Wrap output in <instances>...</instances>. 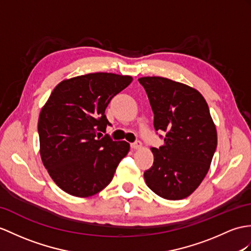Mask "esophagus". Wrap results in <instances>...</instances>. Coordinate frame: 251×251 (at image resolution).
<instances>
[{"label": "esophagus", "mask_w": 251, "mask_h": 251, "mask_svg": "<svg viewBox=\"0 0 251 251\" xmlns=\"http://www.w3.org/2000/svg\"><path fill=\"white\" fill-rule=\"evenodd\" d=\"M140 147H142V142H139V140H136L135 143H133V144H131V148L133 149V150H136V149H139Z\"/></svg>", "instance_id": "obj_1"}]
</instances>
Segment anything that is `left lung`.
<instances>
[{"label":"left lung","instance_id":"8db88e82","mask_svg":"<svg viewBox=\"0 0 251 251\" xmlns=\"http://www.w3.org/2000/svg\"><path fill=\"white\" fill-rule=\"evenodd\" d=\"M154 114L155 131L164 145L151 148L153 165L146 170L147 185L158 196H189L209 172L217 147V132L204 98L185 84L161 76L138 78Z\"/></svg>","mask_w":251,"mask_h":251}]
</instances>
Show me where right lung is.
I'll use <instances>...</instances> for the list:
<instances>
[{"label": "right lung", "mask_w": 251, "mask_h": 251, "mask_svg": "<svg viewBox=\"0 0 251 251\" xmlns=\"http://www.w3.org/2000/svg\"><path fill=\"white\" fill-rule=\"evenodd\" d=\"M129 75L97 72L60 82L38 120L42 163L57 186L75 197H89L111 183L130 150L105 133V108L132 82ZM98 137L97 138L96 136Z\"/></svg>", "instance_id": "obj_1"}]
</instances>
